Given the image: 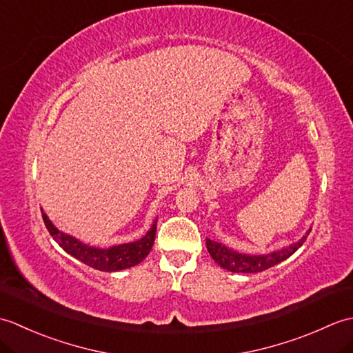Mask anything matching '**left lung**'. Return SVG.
<instances>
[{"mask_svg":"<svg viewBox=\"0 0 353 353\" xmlns=\"http://www.w3.org/2000/svg\"><path fill=\"white\" fill-rule=\"evenodd\" d=\"M310 232L311 229L306 230V234L296 243H292L287 247H282L279 250H273L270 253H262V254L239 253L232 249V247L212 241V239L209 238H206V247H208L209 254H211L216 264L223 267L224 270H228V272L259 273V272H264V270L270 267L281 264L282 261L290 258L291 254L305 243V239L310 235Z\"/></svg>","mask_w":353,"mask_h":353,"instance_id":"8db88e82","label":"left lung"}]
</instances>
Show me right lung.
I'll return each mask as SVG.
<instances>
[{
	"mask_svg": "<svg viewBox=\"0 0 353 353\" xmlns=\"http://www.w3.org/2000/svg\"><path fill=\"white\" fill-rule=\"evenodd\" d=\"M42 219L45 226H47L50 235L54 238V241L62 247V249L70 253L71 256L79 259L83 264L92 267L100 272H119V270L130 268L138 265L141 261L147 258L154 243L156 236V223L157 219L153 221L152 228L147 234L132 243L117 244L108 247V249H101V247L89 245L81 243L76 236L65 234V232L59 230L52 221L48 219V215L43 212L42 209Z\"/></svg>",
	"mask_w": 353,
	"mask_h": 353,
	"instance_id": "add662e5",
	"label": "right lung"
}]
</instances>
